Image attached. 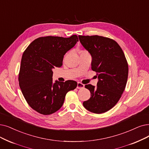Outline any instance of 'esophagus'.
<instances>
[{"instance_id":"obj_1","label":"esophagus","mask_w":149,"mask_h":149,"mask_svg":"<svg viewBox=\"0 0 149 149\" xmlns=\"http://www.w3.org/2000/svg\"><path fill=\"white\" fill-rule=\"evenodd\" d=\"M84 87V85L82 84L81 82H78V84H77V88L78 89H81V88H83Z\"/></svg>"}]
</instances>
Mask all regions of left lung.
<instances>
[{"label":"left lung","mask_w":149,"mask_h":149,"mask_svg":"<svg viewBox=\"0 0 149 149\" xmlns=\"http://www.w3.org/2000/svg\"><path fill=\"white\" fill-rule=\"evenodd\" d=\"M81 45L90 53L92 70L97 73V86L87 84L91 98L83 102L88 111L102 114L114 107L125 88L128 65L124 53L116 41L98 35L82 36Z\"/></svg>","instance_id":"8db88e82"}]
</instances>
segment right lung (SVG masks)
I'll list each match as a JSON object with an SVG mask.
<instances>
[{"label":"right lung","mask_w":149,"mask_h":149,"mask_svg":"<svg viewBox=\"0 0 149 149\" xmlns=\"http://www.w3.org/2000/svg\"><path fill=\"white\" fill-rule=\"evenodd\" d=\"M78 36L69 38L44 37L35 39L24 52L19 73L22 93L31 108L43 115H49L62 106L65 95L77 87L68 80L52 82V70L61 67L64 55L78 41Z\"/></svg>","instance_id":"add662e5"}]
</instances>
